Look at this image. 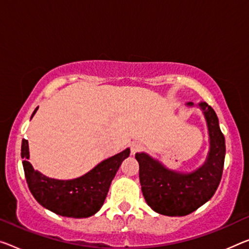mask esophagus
<instances>
[{"instance_id": "esophagus-1", "label": "esophagus", "mask_w": 249, "mask_h": 249, "mask_svg": "<svg viewBox=\"0 0 249 249\" xmlns=\"http://www.w3.org/2000/svg\"><path fill=\"white\" fill-rule=\"evenodd\" d=\"M142 148V144L139 141H136V142H132L131 146H130V150H131V155H136L138 151L141 150Z\"/></svg>"}]
</instances>
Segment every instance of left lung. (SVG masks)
<instances>
[{
  "instance_id": "obj_1",
  "label": "left lung",
  "mask_w": 249,
  "mask_h": 249,
  "mask_svg": "<svg viewBox=\"0 0 249 249\" xmlns=\"http://www.w3.org/2000/svg\"><path fill=\"white\" fill-rule=\"evenodd\" d=\"M186 107L199 109L207 125L209 149L202 164L190 171H179L147 152L136 154L144 199L154 212L164 216H186L206 204L223 175L226 144L216 112L204 101L188 102Z\"/></svg>"
}]
</instances>
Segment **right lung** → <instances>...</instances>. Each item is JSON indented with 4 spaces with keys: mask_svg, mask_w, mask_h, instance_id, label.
<instances>
[{
    "mask_svg": "<svg viewBox=\"0 0 249 249\" xmlns=\"http://www.w3.org/2000/svg\"><path fill=\"white\" fill-rule=\"evenodd\" d=\"M34 110L31 119L37 111ZM130 148L109 157L85 175L73 179H55L36 170L30 163L28 140H22L21 157L29 189L44 208L56 215L71 218H87L102 207L107 195L122 161L128 158Z\"/></svg>",
    "mask_w": 249,
    "mask_h": 249,
    "instance_id": "add662e5",
    "label": "right lung"
}]
</instances>
